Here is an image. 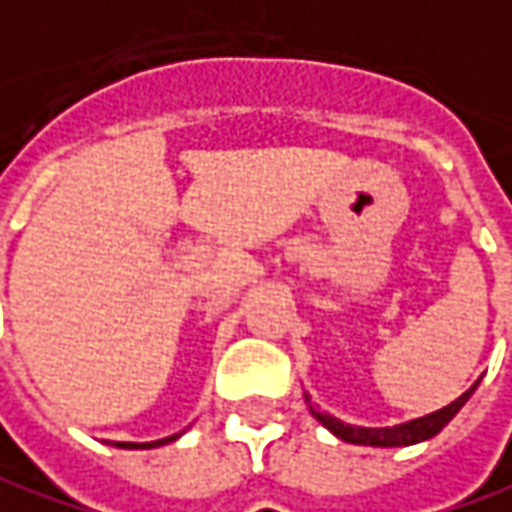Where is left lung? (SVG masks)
Here are the masks:
<instances>
[{
    "label": "left lung",
    "mask_w": 512,
    "mask_h": 512,
    "mask_svg": "<svg viewBox=\"0 0 512 512\" xmlns=\"http://www.w3.org/2000/svg\"><path fill=\"white\" fill-rule=\"evenodd\" d=\"M473 391H476V385L467 388L462 397L456 399V402H450V405H445L442 411H433V414L422 416V419H411V422L394 425V428H354V425H345V422L323 414L317 408H311V414H314L317 422H323L334 436H340L343 442H351V445H371V448H399V445H416V442H425V439L436 436L453 416L459 414V408L470 399Z\"/></svg>",
    "instance_id": "obj_1"
}]
</instances>
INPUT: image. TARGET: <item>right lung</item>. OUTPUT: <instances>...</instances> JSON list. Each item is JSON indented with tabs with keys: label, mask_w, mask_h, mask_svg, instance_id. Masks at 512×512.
I'll list each match as a JSON object with an SVG mask.
<instances>
[{
	"label": "right lung",
	"mask_w": 512,
	"mask_h": 512,
	"mask_svg": "<svg viewBox=\"0 0 512 512\" xmlns=\"http://www.w3.org/2000/svg\"><path fill=\"white\" fill-rule=\"evenodd\" d=\"M172 439H178V433L175 436H167V439H158V442H147V445H133V442H118V448H158V445H167Z\"/></svg>",
	"instance_id": "right-lung-1"
}]
</instances>
